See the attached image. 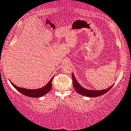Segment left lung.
Instances as JSON below:
<instances>
[{
	"mask_svg": "<svg viewBox=\"0 0 131 131\" xmlns=\"http://www.w3.org/2000/svg\"><path fill=\"white\" fill-rule=\"evenodd\" d=\"M72 83H73V86L74 89H75V91L78 93H79L81 95L86 96V97H99V96L102 95L103 94H105L106 92H107L109 90H110L111 89V88L113 86V85H112L111 86L107 88L104 90H101V91H95V90H88L86 89H85L84 88L81 86L80 84L77 82V80L74 77V74H72Z\"/></svg>",
	"mask_w": 131,
	"mask_h": 131,
	"instance_id": "obj_1",
	"label": "left lung"
}]
</instances>
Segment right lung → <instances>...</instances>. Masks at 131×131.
I'll return each instance as SVG.
<instances>
[{
    "label": "right lung",
    "instance_id": "1",
    "mask_svg": "<svg viewBox=\"0 0 131 131\" xmlns=\"http://www.w3.org/2000/svg\"><path fill=\"white\" fill-rule=\"evenodd\" d=\"M54 76L52 77V79L49 80V82L44 87L42 88H39L37 89H28L25 88H19L11 82L12 85L16 88L18 91H19L24 95L28 96L29 97H40L42 96L45 95L51 90L52 88V82L53 80V78Z\"/></svg>",
    "mask_w": 131,
    "mask_h": 131
}]
</instances>
